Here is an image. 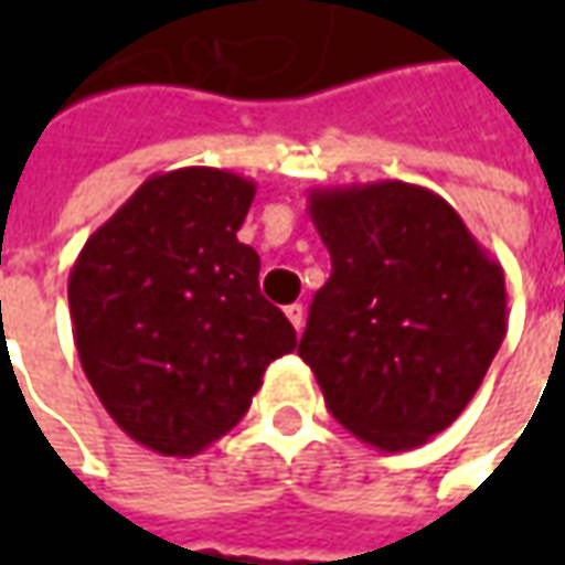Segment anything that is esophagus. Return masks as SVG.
Instances as JSON below:
<instances>
[{
    "label": "esophagus",
    "mask_w": 565,
    "mask_h": 565,
    "mask_svg": "<svg viewBox=\"0 0 565 565\" xmlns=\"http://www.w3.org/2000/svg\"><path fill=\"white\" fill-rule=\"evenodd\" d=\"M286 317H289V323H292L295 330L301 333V327H305V308H301V305H289V308H286Z\"/></svg>",
    "instance_id": "esophagus-1"
}]
</instances>
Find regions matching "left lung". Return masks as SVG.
Masks as SVG:
<instances>
[{
	"instance_id": "left-lung-1",
	"label": "left lung",
	"mask_w": 565,
	"mask_h": 565,
	"mask_svg": "<svg viewBox=\"0 0 565 565\" xmlns=\"http://www.w3.org/2000/svg\"><path fill=\"white\" fill-rule=\"evenodd\" d=\"M333 260L298 355L330 415L402 452L462 415L507 337V279L440 194L408 182L315 188Z\"/></svg>"
}]
</instances>
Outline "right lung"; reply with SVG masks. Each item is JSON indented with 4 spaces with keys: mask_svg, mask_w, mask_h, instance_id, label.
I'll list each match as a JSON object with an SVG mask.
<instances>
[{
    "mask_svg": "<svg viewBox=\"0 0 565 565\" xmlns=\"http://www.w3.org/2000/svg\"><path fill=\"white\" fill-rule=\"evenodd\" d=\"M257 185L228 169L157 172L84 242L68 276L81 367L103 408L160 456H194L245 418L292 323L238 242Z\"/></svg>",
    "mask_w": 565,
    "mask_h": 565,
    "instance_id": "1",
    "label": "right lung"
}]
</instances>
